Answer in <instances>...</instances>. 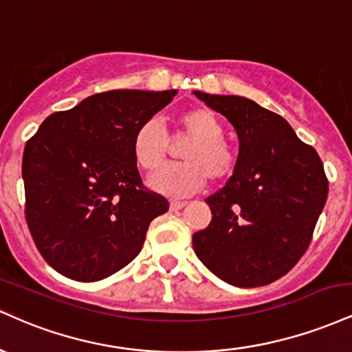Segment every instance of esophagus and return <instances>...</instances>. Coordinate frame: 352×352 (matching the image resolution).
<instances>
[{
    "label": "esophagus",
    "instance_id": "esophagus-1",
    "mask_svg": "<svg viewBox=\"0 0 352 352\" xmlns=\"http://www.w3.org/2000/svg\"><path fill=\"white\" fill-rule=\"evenodd\" d=\"M185 205H187V204H185V201H180V200H172V201H170V210H172V212H177V210H182V208H184Z\"/></svg>",
    "mask_w": 352,
    "mask_h": 352
}]
</instances>
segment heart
<instances>
[{
    "label": "heart",
    "mask_w": 352,
    "mask_h": 352,
    "mask_svg": "<svg viewBox=\"0 0 352 352\" xmlns=\"http://www.w3.org/2000/svg\"><path fill=\"white\" fill-rule=\"evenodd\" d=\"M177 137L190 142L180 152L184 164L168 165L151 179V185L172 197H187L207 184L228 180L238 164L236 151L223 139V125L208 107H190L177 117ZM135 162L155 172L167 159L168 137L157 120H147L134 135Z\"/></svg>",
    "instance_id": "heart-1"
}]
</instances>
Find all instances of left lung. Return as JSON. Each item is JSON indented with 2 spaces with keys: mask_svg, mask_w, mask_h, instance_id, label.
I'll return each mask as SVG.
<instances>
[{
  "mask_svg": "<svg viewBox=\"0 0 352 352\" xmlns=\"http://www.w3.org/2000/svg\"><path fill=\"white\" fill-rule=\"evenodd\" d=\"M195 96L227 117L240 151L227 185L205 199L212 221L193 233V250L230 285H270L308 250L328 199L324 167L281 116L240 96Z\"/></svg>",
  "mask_w": 352,
  "mask_h": 352,
  "instance_id": "8db88e82",
  "label": "left lung"
}]
</instances>
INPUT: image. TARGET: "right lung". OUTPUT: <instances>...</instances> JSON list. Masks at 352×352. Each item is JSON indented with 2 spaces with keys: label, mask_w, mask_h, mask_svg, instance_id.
<instances>
[{
  "label": "right lung",
  "mask_w": 352,
  "mask_h": 352,
  "mask_svg": "<svg viewBox=\"0 0 352 352\" xmlns=\"http://www.w3.org/2000/svg\"><path fill=\"white\" fill-rule=\"evenodd\" d=\"M177 94L99 92L39 125L23 153L26 223L56 272L76 281L111 276L142 250L165 197L144 187L132 151L137 129Z\"/></svg>",
  "instance_id": "add662e5"
}]
</instances>
